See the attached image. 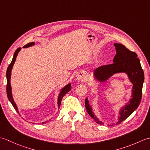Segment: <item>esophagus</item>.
I'll use <instances>...</instances> for the list:
<instances>
[{
  "label": "esophagus",
  "instance_id": "34e87169",
  "mask_svg": "<svg viewBox=\"0 0 150 150\" xmlns=\"http://www.w3.org/2000/svg\"><path fill=\"white\" fill-rule=\"evenodd\" d=\"M77 79L79 81H84L86 79V75L84 71H80L77 73Z\"/></svg>",
  "mask_w": 150,
  "mask_h": 150
}]
</instances>
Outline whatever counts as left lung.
<instances>
[{"mask_svg":"<svg viewBox=\"0 0 150 150\" xmlns=\"http://www.w3.org/2000/svg\"><path fill=\"white\" fill-rule=\"evenodd\" d=\"M116 55L115 56L113 64L98 67L93 72L94 78L98 82H104L108 80L115 73H125L128 75L129 81L133 84L132 98L128 103L119 110L118 121L112 125L120 124L127 119L139 106L142 98V85L144 81V71L137 58V55L121 44L115 43ZM85 106L88 114L97 123L104 125L92 111V108L89 103L88 98L85 100ZM110 126V125H108Z\"/></svg>","mask_w":150,"mask_h":150,"instance_id":"obj_1","label":"left lung"}]
</instances>
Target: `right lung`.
Listing matches in <instances>:
<instances>
[{
	"label": "right lung",
	"mask_w": 150,
	"mask_h": 150,
	"mask_svg": "<svg viewBox=\"0 0 150 150\" xmlns=\"http://www.w3.org/2000/svg\"><path fill=\"white\" fill-rule=\"evenodd\" d=\"M35 45V42H30V43H28V44H26V46H23L24 48H26V47H30V46H32ZM21 50V47H18V48L15 51V53H14V55H13V59L11 60V62L10 64L9 65L8 68L7 69V71H6V79H7V86H6V92H7V96L8 99L9 100V102L11 103V104L13 105V106L15 108V110L17 111V112L19 114V111L18 110V108L17 106V105H16L15 101L13 100V96H12V92H11V83H10V79H11V70L13 68V66L14 65V63L16 60V58H17L18 53H19ZM71 84L69 83L67 84L66 86H65L63 88H62L61 90H60V92L59 95V97H58V102H57V104H58V108H60V104H61V100H62V98H63V97L64 96V95L69 92L70 90H71ZM46 122H47V121L46 122H43L41 124H45Z\"/></svg>",
	"instance_id": "add662e5"
}]
</instances>
